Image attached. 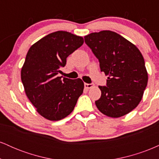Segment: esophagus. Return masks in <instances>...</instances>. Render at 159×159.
Wrapping results in <instances>:
<instances>
[{
  "label": "esophagus",
  "instance_id": "34e87169",
  "mask_svg": "<svg viewBox=\"0 0 159 159\" xmlns=\"http://www.w3.org/2000/svg\"><path fill=\"white\" fill-rule=\"evenodd\" d=\"M93 84H87V83H85L84 84V87L85 88H87V89H90V88H91V87H93Z\"/></svg>",
  "mask_w": 159,
  "mask_h": 159
}]
</instances>
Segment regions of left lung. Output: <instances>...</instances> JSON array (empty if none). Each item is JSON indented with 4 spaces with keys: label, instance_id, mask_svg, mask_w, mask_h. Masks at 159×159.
Masks as SVG:
<instances>
[{
    "label": "left lung",
    "instance_id": "1",
    "mask_svg": "<svg viewBox=\"0 0 159 159\" xmlns=\"http://www.w3.org/2000/svg\"><path fill=\"white\" fill-rule=\"evenodd\" d=\"M85 43L107 77L106 86H98L101 97L96 107L111 117H120L138 106L148 81L143 55L125 38L111 30L84 36Z\"/></svg>",
    "mask_w": 159,
    "mask_h": 159
}]
</instances>
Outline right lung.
I'll return each instance as SVG.
<instances>
[{
  "mask_svg": "<svg viewBox=\"0 0 159 159\" xmlns=\"http://www.w3.org/2000/svg\"><path fill=\"white\" fill-rule=\"evenodd\" d=\"M84 43L83 38L66 31H56L36 42L29 49L21 72L25 93L45 119L57 121L74 110L83 93L81 79L59 77L66 58Z\"/></svg>",
  "mask_w": 159,
  "mask_h": 159,
  "instance_id": "right-lung-1",
  "label": "right lung"
}]
</instances>
